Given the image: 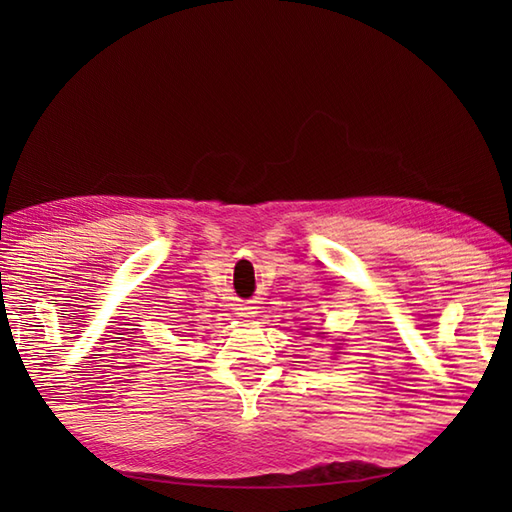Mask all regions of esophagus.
Returning a JSON list of instances; mask_svg holds the SVG:
<instances>
[{
	"instance_id": "esophagus-1",
	"label": "esophagus",
	"mask_w": 512,
	"mask_h": 512,
	"mask_svg": "<svg viewBox=\"0 0 512 512\" xmlns=\"http://www.w3.org/2000/svg\"><path fill=\"white\" fill-rule=\"evenodd\" d=\"M237 314H239V317H253V314H255V308H250V306H239L237 308Z\"/></svg>"
}]
</instances>
